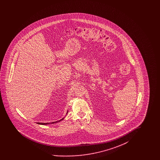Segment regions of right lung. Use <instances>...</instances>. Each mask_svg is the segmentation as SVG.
<instances>
[{
    "instance_id": "1",
    "label": "right lung",
    "mask_w": 160,
    "mask_h": 160,
    "mask_svg": "<svg viewBox=\"0 0 160 160\" xmlns=\"http://www.w3.org/2000/svg\"><path fill=\"white\" fill-rule=\"evenodd\" d=\"M63 119H62L60 120V121H59H59H61L62 120H63ZM56 122H58V121H56V122H52L51 123H56ZM37 123H38V124H40V125H47V124H49V123H39V122H38Z\"/></svg>"
}]
</instances>
